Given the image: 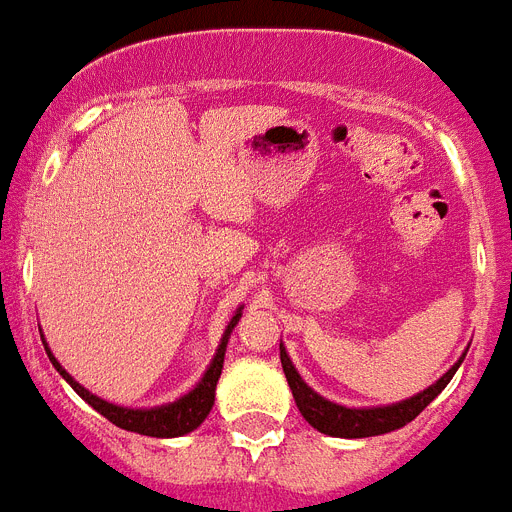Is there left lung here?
<instances>
[{
  "label": "left lung",
  "mask_w": 512,
  "mask_h": 512,
  "mask_svg": "<svg viewBox=\"0 0 512 512\" xmlns=\"http://www.w3.org/2000/svg\"><path fill=\"white\" fill-rule=\"evenodd\" d=\"M463 356L458 359V364H453V367L435 382V385H429L427 390H422V393L409 398V401L393 403V406H382V409H346V406L325 401L322 395H317L315 390L309 388L307 382L299 377V372H296L294 364H291L289 354L283 349L281 364L283 372H286V380H289L291 393H294L296 406H299L302 416L312 424V427L333 437H375L385 435V432H393V429L406 427L411 419H416V416L422 414L429 403L435 401L437 395L445 390V385L453 380L455 369L461 367Z\"/></svg>",
  "instance_id": "obj_1"
}]
</instances>
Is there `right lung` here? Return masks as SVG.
I'll return each instance as SVG.
<instances>
[{
  "mask_svg": "<svg viewBox=\"0 0 512 512\" xmlns=\"http://www.w3.org/2000/svg\"><path fill=\"white\" fill-rule=\"evenodd\" d=\"M242 317V309L231 317L229 328L223 333L221 338V346H218L216 356H213V362H210L208 372L203 375V380L197 382V388L190 390V393L179 398V401L169 403V406H158V409H124V406H114V403H106L103 398L98 395L88 393V390L80 385V382L72 380L67 372L62 369V364L54 359V354L49 351L46 346V354H49L51 364L57 367L59 375L64 380L70 382L72 390H75L83 401H88L98 414H103L109 419L111 424H117V427L127 429V432H137V435H148V437H182L192 429H197L200 424L205 422V416L210 414L213 409V401H216V382L221 377V369H223V354H226V343H229L231 330L234 325L239 322Z\"/></svg>",
  "mask_w": 512,
  "mask_h": 512,
  "instance_id": "1",
  "label": "right lung"
}]
</instances>
